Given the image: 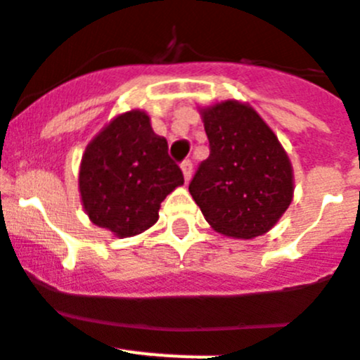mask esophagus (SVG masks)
Listing matches in <instances>:
<instances>
[{
    "mask_svg": "<svg viewBox=\"0 0 360 360\" xmlns=\"http://www.w3.org/2000/svg\"><path fill=\"white\" fill-rule=\"evenodd\" d=\"M181 170H183L184 181L188 183L190 177H192V161H188V159H184V161L181 162Z\"/></svg>",
    "mask_w": 360,
    "mask_h": 360,
    "instance_id": "obj_1",
    "label": "esophagus"
}]
</instances>
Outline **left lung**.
<instances>
[{"label": "left lung", "instance_id": "obj_1", "mask_svg": "<svg viewBox=\"0 0 360 360\" xmlns=\"http://www.w3.org/2000/svg\"><path fill=\"white\" fill-rule=\"evenodd\" d=\"M210 155L190 193L214 230L236 239L266 233L293 199V170L261 115L236 99L201 108Z\"/></svg>", "mask_w": 360, "mask_h": 360}]
</instances>
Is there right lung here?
Here are the masks:
<instances>
[{"label": "right lung", "instance_id": "1", "mask_svg": "<svg viewBox=\"0 0 360 360\" xmlns=\"http://www.w3.org/2000/svg\"><path fill=\"white\" fill-rule=\"evenodd\" d=\"M183 183L167 139L154 134L143 110L114 117L81 159L83 208L96 226L117 237L137 236L155 224L161 202Z\"/></svg>", "mask_w": 360, "mask_h": 360}]
</instances>
